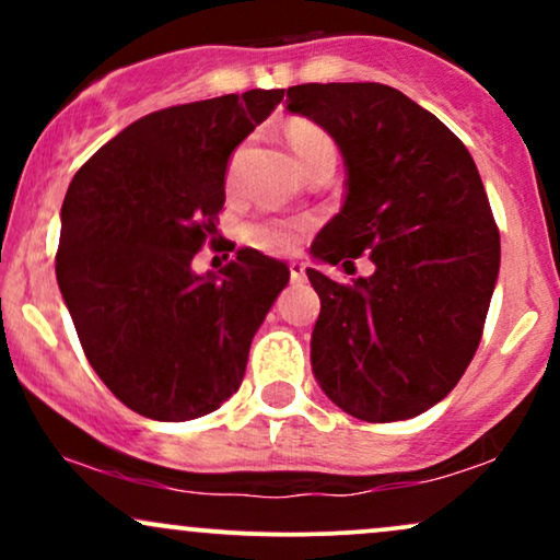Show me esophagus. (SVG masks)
I'll use <instances>...</instances> for the list:
<instances>
[{
  "instance_id": "1",
  "label": "esophagus",
  "mask_w": 560,
  "mask_h": 560,
  "mask_svg": "<svg viewBox=\"0 0 560 560\" xmlns=\"http://www.w3.org/2000/svg\"><path fill=\"white\" fill-rule=\"evenodd\" d=\"M289 276H292V281H305V262L300 260L289 262Z\"/></svg>"
}]
</instances>
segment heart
Masks as SVG:
<instances>
[{"mask_svg": "<svg viewBox=\"0 0 560 560\" xmlns=\"http://www.w3.org/2000/svg\"><path fill=\"white\" fill-rule=\"evenodd\" d=\"M287 141L292 147L294 158H298L300 171L305 165L316 163V160L331 158L337 160V150H334V141L329 133L320 131L318 126L305 124V120H294L287 128ZM302 226L292 221H279V218H266V221H255L244 229V240L253 247L262 249V253H289L294 249V244L300 240Z\"/></svg>", "mask_w": 560, "mask_h": 560, "instance_id": "b5f03b06", "label": "heart"}]
</instances>
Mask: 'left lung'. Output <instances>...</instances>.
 <instances>
[{"instance_id": "1", "label": "left lung", "mask_w": 560, "mask_h": 560, "mask_svg": "<svg viewBox=\"0 0 560 560\" xmlns=\"http://www.w3.org/2000/svg\"><path fill=\"white\" fill-rule=\"evenodd\" d=\"M287 110L324 128L345 160V205L318 231L313 260L374 273L337 284L307 268L320 298L313 376L361 421L423 413L477 352L500 271V234L464 141L384 83H302Z\"/></svg>"}]
</instances>
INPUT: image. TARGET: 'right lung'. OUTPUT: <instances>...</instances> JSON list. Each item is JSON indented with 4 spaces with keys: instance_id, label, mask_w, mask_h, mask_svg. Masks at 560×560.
Segmentation results:
<instances>
[{
    "instance_id": "add662e5",
    "label": "right lung",
    "mask_w": 560,
    "mask_h": 560,
    "mask_svg": "<svg viewBox=\"0 0 560 560\" xmlns=\"http://www.w3.org/2000/svg\"><path fill=\"white\" fill-rule=\"evenodd\" d=\"M281 100L284 89H253L144 115L68 186L57 284L96 376L139 416L221 408L289 284L287 262L253 247L215 273L191 268L218 234L231 152Z\"/></svg>"
}]
</instances>
